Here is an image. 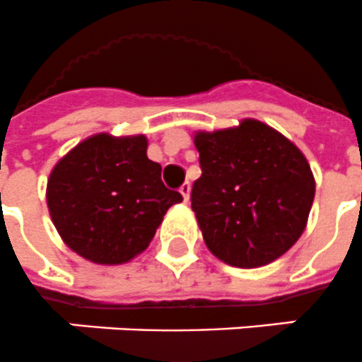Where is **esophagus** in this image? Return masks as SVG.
I'll list each match as a JSON object with an SVG mask.
<instances>
[{
	"instance_id": "1",
	"label": "esophagus",
	"mask_w": 362,
	"mask_h": 362,
	"mask_svg": "<svg viewBox=\"0 0 362 362\" xmlns=\"http://www.w3.org/2000/svg\"><path fill=\"white\" fill-rule=\"evenodd\" d=\"M179 192H181V196H183V199H185V204H187V202H189V198H190V183L181 185Z\"/></svg>"
}]
</instances>
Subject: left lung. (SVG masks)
<instances>
[{
    "instance_id": "8db88e82",
    "label": "left lung",
    "mask_w": 362,
    "mask_h": 362,
    "mask_svg": "<svg viewBox=\"0 0 362 362\" xmlns=\"http://www.w3.org/2000/svg\"><path fill=\"white\" fill-rule=\"evenodd\" d=\"M194 146L202 177L190 202L211 252L243 269L288 252L305 231L316 192L299 147L256 119L196 132Z\"/></svg>"
}]
</instances>
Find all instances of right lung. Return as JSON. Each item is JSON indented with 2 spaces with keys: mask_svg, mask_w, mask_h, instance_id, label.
<instances>
[{
  "mask_svg": "<svg viewBox=\"0 0 362 362\" xmlns=\"http://www.w3.org/2000/svg\"><path fill=\"white\" fill-rule=\"evenodd\" d=\"M147 158V138L89 136L54 166L46 185L52 222L65 245L100 265L144 252L163 216L183 196L164 187Z\"/></svg>",
  "mask_w": 362,
  "mask_h": 362,
  "instance_id": "right-lung-1",
  "label": "right lung"
}]
</instances>
